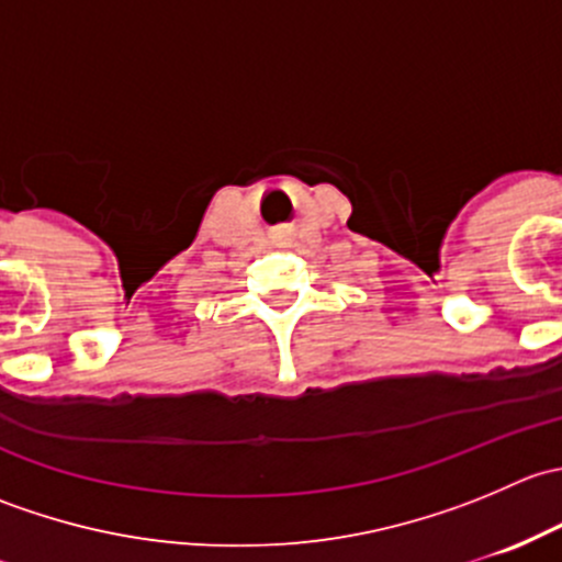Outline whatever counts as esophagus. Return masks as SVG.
<instances>
[{
    "label": "esophagus",
    "instance_id": "obj_1",
    "mask_svg": "<svg viewBox=\"0 0 562 562\" xmlns=\"http://www.w3.org/2000/svg\"><path fill=\"white\" fill-rule=\"evenodd\" d=\"M285 236H288L285 231H280V234H277V239H280V241H285Z\"/></svg>",
    "mask_w": 562,
    "mask_h": 562
}]
</instances>
